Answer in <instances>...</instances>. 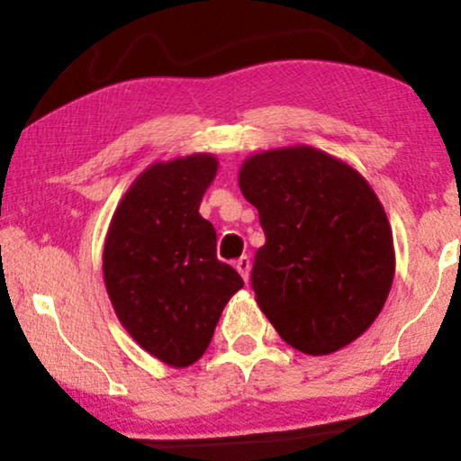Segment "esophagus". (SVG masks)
Returning <instances> with one entry per match:
<instances>
[{"mask_svg": "<svg viewBox=\"0 0 461 461\" xmlns=\"http://www.w3.org/2000/svg\"><path fill=\"white\" fill-rule=\"evenodd\" d=\"M234 267H236V271L242 275V279L249 282V275H251V260H249L247 256H242V258H238Z\"/></svg>", "mask_w": 461, "mask_h": 461, "instance_id": "esophagus-1", "label": "esophagus"}]
</instances>
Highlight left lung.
Segmentation results:
<instances>
[{
  "label": "left lung",
  "instance_id": "left-lung-1",
  "mask_svg": "<svg viewBox=\"0 0 461 461\" xmlns=\"http://www.w3.org/2000/svg\"><path fill=\"white\" fill-rule=\"evenodd\" d=\"M238 184L267 236L251 285L279 336L308 356L357 340L394 279L393 230L370 184L308 145L253 153Z\"/></svg>",
  "mask_w": 461,
  "mask_h": 461
}]
</instances>
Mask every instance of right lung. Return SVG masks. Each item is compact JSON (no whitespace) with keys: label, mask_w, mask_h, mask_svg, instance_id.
<instances>
[{"label":"right lung","mask_w":461,"mask_h":461,"mask_svg":"<svg viewBox=\"0 0 461 461\" xmlns=\"http://www.w3.org/2000/svg\"><path fill=\"white\" fill-rule=\"evenodd\" d=\"M216 168L212 153L151 164L105 234L104 282L121 325L173 368L203 356L227 301L245 285L219 262L214 227L199 214Z\"/></svg>","instance_id":"add662e5"}]
</instances>
